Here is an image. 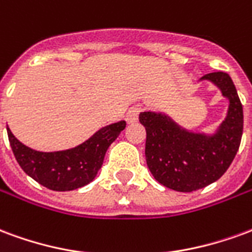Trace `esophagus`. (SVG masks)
<instances>
[{"label": "esophagus", "instance_id": "esophagus-1", "mask_svg": "<svg viewBox=\"0 0 252 252\" xmlns=\"http://www.w3.org/2000/svg\"><path fill=\"white\" fill-rule=\"evenodd\" d=\"M140 112H142V108L139 105H135V106L129 108V110L126 112V121L128 123H135V121H137Z\"/></svg>", "mask_w": 252, "mask_h": 252}]
</instances>
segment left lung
I'll use <instances>...</instances> for the list:
<instances>
[{
	"label": "left lung",
	"instance_id": "left-lung-1",
	"mask_svg": "<svg viewBox=\"0 0 252 252\" xmlns=\"http://www.w3.org/2000/svg\"><path fill=\"white\" fill-rule=\"evenodd\" d=\"M217 85L229 99L225 120L215 136L181 129L166 116L143 112L139 121L146 128V160L154 178L169 189L194 191L211 185L232 163L243 135V106L227 72L202 77Z\"/></svg>",
	"mask_w": 252,
	"mask_h": 252
}]
</instances>
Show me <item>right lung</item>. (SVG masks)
<instances>
[{"mask_svg":"<svg viewBox=\"0 0 252 252\" xmlns=\"http://www.w3.org/2000/svg\"><path fill=\"white\" fill-rule=\"evenodd\" d=\"M124 128L126 121L105 126L81 146L58 153L35 151L19 142L9 128L6 129L14 158L21 169L47 189L67 191L88 185L95 178L106 150Z\"/></svg>","mask_w":252,"mask_h":252,"instance_id":"obj_1","label":"right lung"}]
</instances>
